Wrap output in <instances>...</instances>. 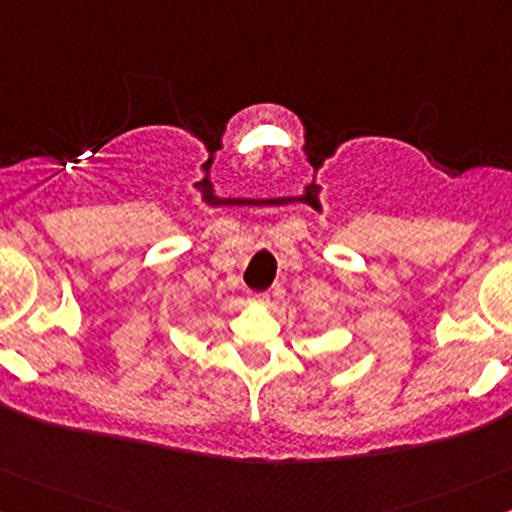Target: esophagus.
Here are the masks:
<instances>
[{"label":"esophagus","instance_id":"1","mask_svg":"<svg viewBox=\"0 0 512 512\" xmlns=\"http://www.w3.org/2000/svg\"><path fill=\"white\" fill-rule=\"evenodd\" d=\"M250 301H252V303H257V306H267V303H269V296H267V294H252V296H250Z\"/></svg>","mask_w":512,"mask_h":512}]
</instances>
